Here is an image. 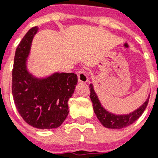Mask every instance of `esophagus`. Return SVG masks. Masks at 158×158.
Here are the masks:
<instances>
[{"mask_svg":"<svg viewBox=\"0 0 158 158\" xmlns=\"http://www.w3.org/2000/svg\"><path fill=\"white\" fill-rule=\"evenodd\" d=\"M78 79H79V82H82V83L88 82L87 74L84 69H80V70L78 71Z\"/></svg>","mask_w":158,"mask_h":158,"instance_id":"obj_1","label":"esophagus"}]
</instances>
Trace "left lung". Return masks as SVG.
<instances>
[{"mask_svg": "<svg viewBox=\"0 0 158 158\" xmlns=\"http://www.w3.org/2000/svg\"><path fill=\"white\" fill-rule=\"evenodd\" d=\"M90 89V98L93 103V108L94 111L96 116L100 123L108 128H113V129H121L123 127H126L129 125L132 124L138 120L140 116L143 114L144 110L146 109L148 103L149 98L147 99L145 103L141 106L140 108H138L137 110L132 112L131 114L127 115H115L111 113H108L105 109L102 107L100 102L98 100L97 95L95 94L93 84L89 85Z\"/></svg>", "mask_w": 158, "mask_h": 158, "instance_id": "8db88e82", "label": "left lung"}]
</instances>
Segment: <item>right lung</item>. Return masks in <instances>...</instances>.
<instances>
[{"label":"right lung","mask_w":158,"mask_h":158,"mask_svg":"<svg viewBox=\"0 0 158 158\" xmlns=\"http://www.w3.org/2000/svg\"><path fill=\"white\" fill-rule=\"evenodd\" d=\"M37 31V26L32 27L16 48L12 69V95L17 111L29 125L51 129L60 127L68 116V101L74 94L78 77L74 73H55L39 79L29 73L26 58Z\"/></svg>","instance_id":"right-lung-1"}]
</instances>
